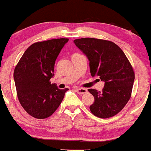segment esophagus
<instances>
[{
  "instance_id": "1",
  "label": "esophagus",
  "mask_w": 151,
  "mask_h": 151,
  "mask_svg": "<svg viewBox=\"0 0 151 151\" xmlns=\"http://www.w3.org/2000/svg\"><path fill=\"white\" fill-rule=\"evenodd\" d=\"M76 90L79 94H84L87 92V90L85 88H78V89H76Z\"/></svg>"
}]
</instances>
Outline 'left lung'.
Returning <instances> with one entry per match:
<instances>
[{
	"label": "left lung",
	"mask_w": 151,
	"mask_h": 151,
	"mask_svg": "<svg viewBox=\"0 0 151 151\" xmlns=\"http://www.w3.org/2000/svg\"><path fill=\"white\" fill-rule=\"evenodd\" d=\"M76 45L90 61L92 77L105 82L101 92L89 89L94 102L90 111L100 118H109L120 112L129 101L135 74L124 52L114 42L102 39H76Z\"/></svg>",
	"instance_id": "obj_1"
}]
</instances>
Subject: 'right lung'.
<instances>
[{
    "label": "right lung",
    "instance_id": "obj_1",
    "mask_svg": "<svg viewBox=\"0 0 151 151\" xmlns=\"http://www.w3.org/2000/svg\"><path fill=\"white\" fill-rule=\"evenodd\" d=\"M68 38L37 42L23 54L14 70L19 101L29 115L45 119L58 109L68 88L51 84L55 61Z\"/></svg>",
    "mask_w": 151,
    "mask_h": 151
}]
</instances>
